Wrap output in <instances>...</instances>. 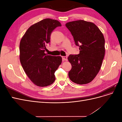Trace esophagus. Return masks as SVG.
<instances>
[{
  "label": "esophagus",
  "instance_id": "esophagus-1",
  "mask_svg": "<svg viewBox=\"0 0 122 122\" xmlns=\"http://www.w3.org/2000/svg\"><path fill=\"white\" fill-rule=\"evenodd\" d=\"M62 60H63L64 61H67L68 58H67V56H62Z\"/></svg>",
  "mask_w": 122,
  "mask_h": 122
}]
</instances>
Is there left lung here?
<instances>
[{
    "label": "left lung",
    "mask_w": 122,
    "mask_h": 122,
    "mask_svg": "<svg viewBox=\"0 0 122 122\" xmlns=\"http://www.w3.org/2000/svg\"><path fill=\"white\" fill-rule=\"evenodd\" d=\"M71 32L79 54H70L68 59L72 65L68 75L72 81L79 84L90 83L101 68L105 55V40L94 23L84 20L66 24Z\"/></svg>",
    "instance_id": "obj_1"
}]
</instances>
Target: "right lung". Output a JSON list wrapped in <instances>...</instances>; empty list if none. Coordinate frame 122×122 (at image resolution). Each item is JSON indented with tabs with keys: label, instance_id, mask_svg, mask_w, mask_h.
Segmentation results:
<instances>
[{
	"label": "right lung",
	"instance_id": "1",
	"mask_svg": "<svg viewBox=\"0 0 122 122\" xmlns=\"http://www.w3.org/2000/svg\"><path fill=\"white\" fill-rule=\"evenodd\" d=\"M61 25L57 20L43 19L31 25L20 43V61L29 78L39 86H47L55 80V72L62 61L60 56L45 53L46 46L55 28Z\"/></svg>",
	"mask_w": 122,
	"mask_h": 122
}]
</instances>
